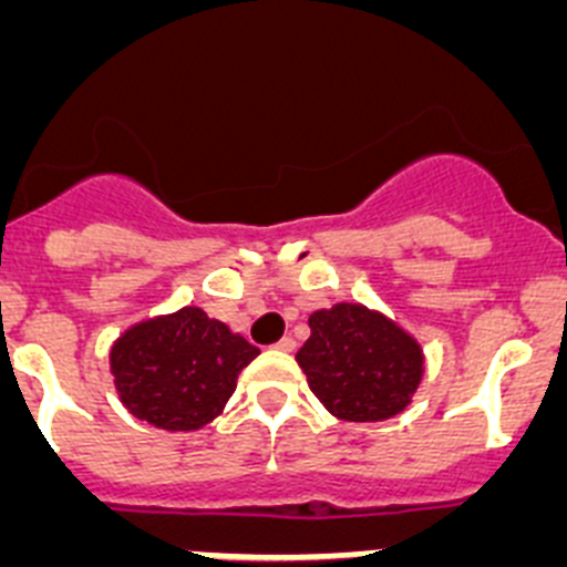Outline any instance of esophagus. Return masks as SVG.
<instances>
[{"mask_svg":"<svg viewBox=\"0 0 567 567\" xmlns=\"http://www.w3.org/2000/svg\"><path fill=\"white\" fill-rule=\"evenodd\" d=\"M275 349H280V352H292V349H295V340L287 334V338H280L278 343H275Z\"/></svg>","mask_w":567,"mask_h":567,"instance_id":"1","label":"esophagus"}]
</instances>
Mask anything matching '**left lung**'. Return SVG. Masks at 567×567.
<instances>
[{
    "label": "left lung",
    "instance_id": "left-lung-1",
    "mask_svg": "<svg viewBox=\"0 0 567 567\" xmlns=\"http://www.w3.org/2000/svg\"><path fill=\"white\" fill-rule=\"evenodd\" d=\"M309 329L295 360L334 417L378 423L412 403L425 358L392 318L363 303H334L309 315Z\"/></svg>",
    "mask_w": 567,
    "mask_h": 567
}]
</instances>
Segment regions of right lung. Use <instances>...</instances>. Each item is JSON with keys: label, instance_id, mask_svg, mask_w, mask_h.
Returning <instances> with one entry per match:
<instances>
[{"label": "right lung", "instance_id": "obj_1", "mask_svg": "<svg viewBox=\"0 0 567 567\" xmlns=\"http://www.w3.org/2000/svg\"><path fill=\"white\" fill-rule=\"evenodd\" d=\"M255 354L227 323L184 307L130 327L110 349V372L133 417L167 432H195L224 412Z\"/></svg>", "mask_w": 567, "mask_h": 567}]
</instances>
